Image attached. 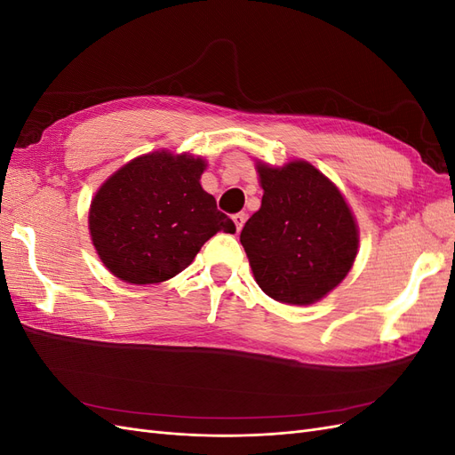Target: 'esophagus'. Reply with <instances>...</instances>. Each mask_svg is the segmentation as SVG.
<instances>
[{
	"label": "esophagus",
	"mask_w": 455,
	"mask_h": 455,
	"mask_svg": "<svg viewBox=\"0 0 455 455\" xmlns=\"http://www.w3.org/2000/svg\"><path fill=\"white\" fill-rule=\"evenodd\" d=\"M233 222H235L237 231H241V229H243V226H244V222H246V214H244V212L235 214V216H233Z\"/></svg>",
	"instance_id": "1"
}]
</instances>
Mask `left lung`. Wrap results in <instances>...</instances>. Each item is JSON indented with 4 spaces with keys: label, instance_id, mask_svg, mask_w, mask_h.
Masks as SVG:
<instances>
[{
    "label": "left lung",
    "instance_id": "1",
    "mask_svg": "<svg viewBox=\"0 0 455 455\" xmlns=\"http://www.w3.org/2000/svg\"><path fill=\"white\" fill-rule=\"evenodd\" d=\"M264 197L241 231L258 286L288 306H311L347 277L359 226L338 186L304 159L256 163Z\"/></svg>",
    "mask_w": 455,
    "mask_h": 455
}]
</instances>
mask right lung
<instances>
[{"mask_svg": "<svg viewBox=\"0 0 455 455\" xmlns=\"http://www.w3.org/2000/svg\"><path fill=\"white\" fill-rule=\"evenodd\" d=\"M203 157L151 151L96 189L89 231L108 271L131 284H157L184 271L201 246L235 224L201 186Z\"/></svg>", "mask_w": 455, "mask_h": 455, "instance_id": "obj_1", "label": "right lung"}]
</instances>
